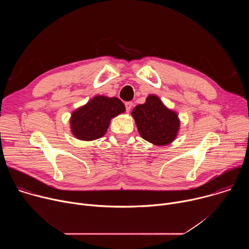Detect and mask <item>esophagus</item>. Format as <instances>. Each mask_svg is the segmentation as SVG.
<instances>
[{"label": "esophagus", "mask_w": 249, "mask_h": 249, "mask_svg": "<svg viewBox=\"0 0 249 249\" xmlns=\"http://www.w3.org/2000/svg\"><path fill=\"white\" fill-rule=\"evenodd\" d=\"M125 106H126V111H127V112H130V110H131V108H132V106H133V103H132V102H126V103H125Z\"/></svg>", "instance_id": "1"}]
</instances>
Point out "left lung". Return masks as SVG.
Listing matches in <instances>:
<instances>
[{
	"label": "left lung",
	"mask_w": 249,
	"mask_h": 249,
	"mask_svg": "<svg viewBox=\"0 0 249 249\" xmlns=\"http://www.w3.org/2000/svg\"><path fill=\"white\" fill-rule=\"evenodd\" d=\"M138 132L156 146H167L178 135L180 119L156 94H149L145 103L135 106L131 112Z\"/></svg>",
	"instance_id": "8db88e82"
}]
</instances>
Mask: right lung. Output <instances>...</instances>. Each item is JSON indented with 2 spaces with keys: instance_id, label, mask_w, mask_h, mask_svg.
I'll return each instance as SVG.
<instances>
[{
  "instance_id": "obj_1",
  "label": "right lung",
  "mask_w": 249,
  "mask_h": 249,
  "mask_svg": "<svg viewBox=\"0 0 249 249\" xmlns=\"http://www.w3.org/2000/svg\"><path fill=\"white\" fill-rule=\"evenodd\" d=\"M125 110L119 98L96 95L71 114V132L81 141L99 139L107 132L111 119Z\"/></svg>"
}]
</instances>
